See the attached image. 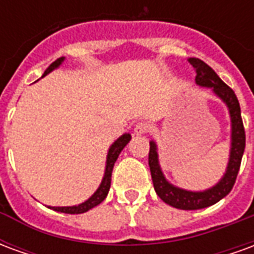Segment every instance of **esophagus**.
I'll list each match as a JSON object with an SVG mask.
<instances>
[{"label":"esophagus","mask_w":254,"mask_h":254,"mask_svg":"<svg viewBox=\"0 0 254 254\" xmlns=\"http://www.w3.org/2000/svg\"><path fill=\"white\" fill-rule=\"evenodd\" d=\"M149 130H151V127L147 122H138L137 125L134 127V134H147Z\"/></svg>","instance_id":"34e87169"}]
</instances>
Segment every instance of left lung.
I'll return each instance as SVG.
<instances>
[{
  "label": "left lung",
  "instance_id": "left-lung-1",
  "mask_svg": "<svg viewBox=\"0 0 254 254\" xmlns=\"http://www.w3.org/2000/svg\"><path fill=\"white\" fill-rule=\"evenodd\" d=\"M189 63L196 70V83L202 87L212 88L215 94L220 99L226 102L229 106L230 116H231V152H230V162L227 166V171L224 177L220 180L216 187L204 191H188L180 188L170 185L166 181L162 174L159 163H158V154H156V145L154 141L149 143L148 165L151 170V177L154 182L155 191L158 196L171 207L180 208V209H201V208L209 207L219 200H222L224 196H227L230 190L233 189L240 171L241 160L245 151V127L241 117L240 102L237 99V95L229 85L222 81L215 73L212 67L208 66L207 64L198 60V58H189Z\"/></svg>",
  "mask_w": 254,
  "mask_h": 254
}]
</instances>
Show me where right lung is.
<instances>
[{
  "mask_svg": "<svg viewBox=\"0 0 254 254\" xmlns=\"http://www.w3.org/2000/svg\"><path fill=\"white\" fill-rule=\"evenodd\" d=\"M64 58H58L56 60L54 63L47 67L43 76H46L47 73L52 72L54 67H57L60 64L63 63ZM130 140V134H124L121 137L117 140L116 143L113 144L109 149V155H107V165H106V171H105V177H103V181L100 184V187L98 188V190L95 191L92 196L89 197L88 200L80 205H76V207H53L54 211H58V212H64V213H83L87 212L88 209L91 208L96 207L98 204L103 201L109 193V189H110V184H111V173H113V167H114V163H116L117 158L118 155L121 154V151L124 149V147L129 143Z\"/></svg>",
  "mask_w": 254,
  "mask_h": 254,
  "instance_id": "add662e5",
  "label": "right lung"
}]
</instances>
